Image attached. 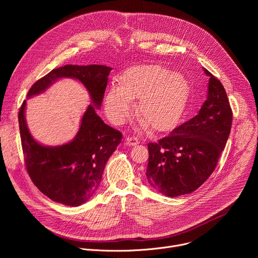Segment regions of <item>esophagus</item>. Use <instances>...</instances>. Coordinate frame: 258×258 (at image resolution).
<instances>
[{
  "instance_id": "esophagus-1",
  "label": "esophagus",
  "mask_w": 258,
  "mask_h": 258,
  "mask_svg": "<svg viewBox=\"0 0 258 258\" xmlns=\"http://www.w3.org/2000/svg\"><path fill=\"white\" fill-rule=\"evenodd\" d=\"M125 143L128 146H136L139 144V140L137 137H127L125 140Z\"/></svg>"
}]
</instances>
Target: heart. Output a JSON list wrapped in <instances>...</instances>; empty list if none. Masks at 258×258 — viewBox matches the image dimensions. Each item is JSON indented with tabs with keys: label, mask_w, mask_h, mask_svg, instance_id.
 Here are the masks:
<instances>
[{
	"label": "heart",
	"mask_w": 258,
	"mask_h": 258,
	"mask_svg": "<svg viewBox=\"0 0 258 258\" xmlns=\"http://www.w3.org/2000/svg\"><path fill=\"white\" fill-rule=\"evenodd\" d=\"M119 85L110 87L104 98L108 118L115 124L124 123L139 98L138 113L144 128L164 131L181 116L190 97L187 79L159 64H143L128 68Z\"/></svg>",
	"instance_id": "obj_1"
}]
</instances>
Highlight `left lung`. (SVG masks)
<instances>
[{"instance_id":"8db88e82","label":"left lung","mask_w":258,"mask_h":258,"mask_svg":"<svg viewBox=\"0 0 258 258\" xmlns=\"http://www.w3.org/2000/svg\"><path fill=\"white\" fill-rule=\"evenodd\" d=\"M209 77L207 98L199 112L168 136L149 143L146 178L167 197L186 195L197 190L211 175L229 139L233 113L224 86Z\"/></svg>"}]
</instances>
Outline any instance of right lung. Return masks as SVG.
I'll return each mask as SVG.
<instances>
[{
  "instance_id": "obj_1",
  "label": "right lung",
  "mask_w": 258,
  "mask_h": 258,
  "mask_svg": "<svg viewBox=\"0 0 258 258\" xmlns=\"http://www.w3.org/2000/svg\"><path fill=\"white\" fill-rule=\"evenodd\" d=\"M111 67L105 65H65L35 82L27 99L45 92L60 79L79 81L88 90L91 102L78 134L60 146L35 141L25 119L26 100L18 113L21 145L27 172L34 185L51 200L77 207L89 201L98 190L109 157L120 144V132L104 123L96 113L100 109Z\"/></svg>"
}]
</instances>
